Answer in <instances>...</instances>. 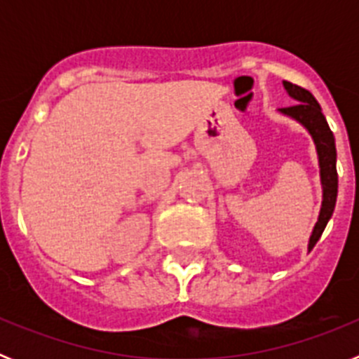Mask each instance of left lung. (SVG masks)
Returning a JSON list of instances; mask_svg holds the SVG:
<instances>
[{"mask_svg":"<svg viewBox=\"0 0 359 359\" xmlns=\"http://www.w3.org/2000/svg\"><path fill=\"white\" fill-rule=\"evenodd\" d=\"M284 88L290 93L293 100H297L294 106L282 107V115H287L300 122L304 128L309 131L313 136L316 145V152H318V163H320V180H322L323 189V199L322 208H320L318 221H316L313 233L309 237V252L313 250L318 239L322 237L323 230L327 226L329 219H331L332 212H334L336 196H338V172H336V145L332 131L329 129V123L322 113V107L316 102V98L313 93L300 88L297 84L284 81Z\"/></svg>","mask_w":359,"mask_h":359,"instance_id":"1","label":"left lung"}]
</instances>
